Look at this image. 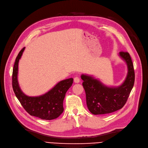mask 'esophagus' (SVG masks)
Masks as SVG:
<instances>
[{
  "instance_id": "obj_1",
  "label": "esophagus",
  "mask_w": 148,
  "mask_h": 148,
  "mask_svg": "<svg viewBox=\"0 0 148 148\" xmlns=\"http://www.w3.org/2000/svg\"><path fill=\"white\" fill-rule=\"evenodd\" d=\"M74 82L75 83H79L80 82V79L79 77L78 76H76L75 77H74Z\"/></svg>"
}]
</instances>
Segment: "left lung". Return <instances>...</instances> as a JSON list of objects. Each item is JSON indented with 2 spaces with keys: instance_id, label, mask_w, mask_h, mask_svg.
Returning <instances> with one entry per match:
<instances>
[{
  "instance_id": "1",
  "label": "left lung",
  "mask_w": 148,
  "mask_h": 148,
  "mask_svg": "<svg viewBox=\"0 0 148 148\" xmlns=\"http://www.w3.org/2000/svg\"><path fill=\"white\" fill-rule=\"evenodd\" d=\"M119 56L125 61L128 73L124 83L118 87H108L92 76L81 75L86 105L94 115L108 114L123 108L133 87L135 74L131 57L124 51H121Z\"/></svg>"
}]
</instances>
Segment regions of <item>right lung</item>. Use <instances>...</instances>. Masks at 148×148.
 <instances>
[{"label": "right lung", "mask_w": 148, "mask_h": 148, "mask_svg": "<svg viewBox=\"0 0 148 148\" xmlns=\"http://www.w3.org/2000/svg\"><path fill=\"white\" fill-rule=\"evenodd\" d=\"M24 49L23 48L20 51L13 67L12 84L14 92L24 109L30 115L45 120L56 119L64 110L63 100L73 79L69 78L60 81L48 92L40 96L29 97L25 95L21 90L17 79L18 62Z\"/></svg>", "instance_id": "add662e5"}]
</instances>
